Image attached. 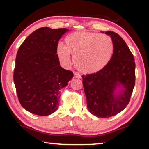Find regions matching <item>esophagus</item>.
I'll use <instances>...</instances> for the list:
<instances>
[{
    "instance_id": "esophagus-1",
    "label": "esophagus",
    "mask_w": 149,
    "mask_h": 149,
    "mask_svg": "<svg viewBox=\"0 0 149 149\" xmlns=\"http://www.w3.org/2000/svg\"><path fill=\"white\" fill-rule=\"evenodd\" d=\"M74 78H81V76L79 73L78 72H74Z\"/></svg>"
}]
</instances>
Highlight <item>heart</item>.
<instances>
[{
  "label": "heart",
  "mask_w": 149,
  "mask_h": 149,
  "mask_svg": "<svg viewBox=\"0 0 149 149\" xmlns=\"http://www.w3.org/2000/svg\"><path fill=\"white\" fill-rule=\"evenodd\" d=\"M65 45L59 42L57 54L63 64L71 62L70 54L80 71L85 73L97 72L108 64L113 52V42L107 35L93 32H76L68 35Z\"/></svg>",
  "instance_id": "1"
}]
</instances>
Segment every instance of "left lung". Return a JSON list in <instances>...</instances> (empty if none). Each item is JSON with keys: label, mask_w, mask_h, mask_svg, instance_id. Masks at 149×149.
Here are the masks:
<instances>
[{"label": "left lung", "mask_w": 149, "mask_h": 149, "mask_svg": "<svg viewBox=\"0 0 149 149\" xmlns=\"http://www.w3.org/2000/svg\"><path fill=\"white\" fill-rule=\"evenodd\" d=\"M105 33L113 42L111 59L98 72L82 76L89 111L104 118L127 107L135 85L134 58L127 44L115 32Z\"/></svg>", "instance_id": "obj_1"}]
</instances>
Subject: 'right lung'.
Segmentation results:
<instances>
[{
	"label": "right lung",
	"mask_w": 149,
	"mask_h": 149,
	"mask_svg": "<svg viewBox=\"0 0 149 149\" xmlns=\"http://www.w3.org/2000/svg\"><path fill=\"white\" fill-rule=\"evenodd\" d=\"M67 29L42 27L31 33L17 53L14 83L24 109L38 116L57 111L61 88L73 77L63 69L57 54L58 41Z\"/></svg>",
	"instance_id": "1"
}]
</instances>
